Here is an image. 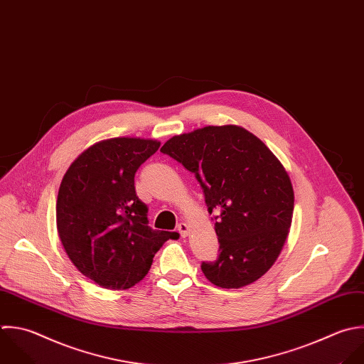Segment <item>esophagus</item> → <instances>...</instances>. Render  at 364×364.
<instances>
[{
  "instance_id": "34e87169",
  "label": "esophagus",
  "mask_w": 364,
  "mask_h": 364,
  "mask_svg": "<svg viewBox=\"0 0 364 364\" xmlns=\"http://www.w3.org/2000/svg\"><path fill=\"white\" fill-rule=\"evenodd\" d=\"M177 231L180 232V235H181L183 238H186V237L190 234V227H188V224H186V223H180L178 227H177Z\"/></svg>"
}]
</instances>
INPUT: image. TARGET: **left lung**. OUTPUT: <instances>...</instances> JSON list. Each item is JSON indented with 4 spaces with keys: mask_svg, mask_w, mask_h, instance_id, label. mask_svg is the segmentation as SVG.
I'll use <instances>...</instances> for the list:
<instances>
[{
    "mask_svg": "<svg viewBox=\"0 0 364 364\" xmlns=\"http://www.w3.org/2000/svg\"><path fill=\"white\" fill-rule=\"evenodd\" d=\"M200 183L217 211L220 255L203 262L205 278L227 289L259 279L274 265L294 214L291 178L274 153L244 127L207 126L174 136L160 149Z\"/></svg>",
    "mask_w": 364,
    "mask_h": 364,
    "instance_id": "8db88e82",
    "label": "left lung"
}]
</instances>
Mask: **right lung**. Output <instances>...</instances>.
Here are the masks:
<instances>
[{
    "label": "right lung",
    "mask_w": 364,
    "mask_h": 364,
    "mask_svg": "<svg viewBox=\"0 0 364 364\" xmlns=\"http://www.w3.org/2000/svg\"><path fill=\"white\" fill-rule=\"evenodd\" d=\"M157 140L114 137L95 143L69 166L56 200V227L72 264L106 289H129L149 272L154 254L177 232L149 227L134 188L137 168Z\"/></svg>",
    "instance_id": "add662e5"
}]
</instances>
